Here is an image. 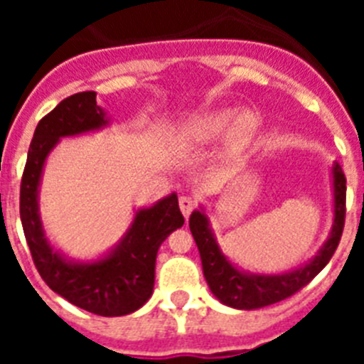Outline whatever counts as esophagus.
Wrapping results in <instances>:
<instances>
[{
  "mask_svg": "<svg viewBox=\"0 0 364 364\" xmlns=\"http://www.w3.org/2000/svg\"><path fill=\"white\" fill-rule=\"evenodd\" d=\"M178 205H180V211H182V215L188 218L189 213L193 211V208H195V198L188 197V195H182V197L178 198Z\"/></svg>",
  "mask_w": 364,
  "mask_h": 364,
  "instance_id": "esophagus-1",
  "label": "esophagus"
}]
</instances>
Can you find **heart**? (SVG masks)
<instances>
[{"mask_svg": "<svg viewBox=\"0 0 364 364\" xmlns=\"http://www.w3.org/2000/svg\"><path fill=\"white\" fill-rule=\"evenodd\" d=\"M259 114L252 109L237 112L235 109H213L191 118L184 125L182 140L189 146H205L215 142L226 133V153L235 154L242 151L259 131Z\"/></svg>", "mask_w": 364, "mask_h": 364, "instance_id": "b5f03b06", "label": "heart"}]
</instances>
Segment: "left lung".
<instances>
[{"mask_svg":"<svg viewBox=\"0 0 364 364\" xmlns=\"http://www.w3.org/2000/svg\"><path fill=\"white\" fill-rule=\"evenodd\" d=\"M332 189H333V222L326 242L321 246L317 255L311 257L306 264L290 269L284 273L266 275V273L244 272L222 253L205 215L204 208H198L189 217V230L197 242L202 260V272L211 294L226 306L237 310H257L286 297L294 295L302 286H306L311 279L330 262L345 226V202H346V178L337 162L332 164Z\"/></svg>","mask_w":364,"mask_h":364,"instance_id":"1","label":"left lung"}]
</instances>
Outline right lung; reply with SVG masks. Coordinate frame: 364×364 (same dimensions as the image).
Segmentation results:
<instances>
[{
  "label": "right lung",
  "mask_w": 364,
  "mask_h": 364,
  "mask_svg": "<svg viewBox=\"0 0 364 364\" xmlns=\"http://www.w3.org/2000/svg\"><path fill=\"white\" fill-rule=\"evenodd\" d=\"M109 122L92 91L69 96L41 118L28 147L19 191V215L32 260L50 290L85 311L120 317L142 308L153 294L160 244L184 224L176 193L136 210L118 244L95 260L69 259L49 242L38 202L45 162L58 142L104 129Z\"/></svg>",
  "instance_id": "1"
}]
</instances>
